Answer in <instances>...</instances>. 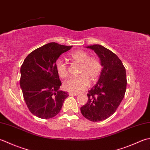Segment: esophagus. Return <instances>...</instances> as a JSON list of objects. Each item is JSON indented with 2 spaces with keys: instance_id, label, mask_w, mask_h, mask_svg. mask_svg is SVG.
<instances>
[{
  "instance_id": "34e87169",
  "label": "esophagus",
  "mask_w": 150,
  "mask_h": 150,
  "mask_svg": "<svg viewBox=\"0 0 150 150\" xmlns=\"http://www.w3.org/2000/svg\"><path fill=\"white\" fill-rule=\"evenodd\" d=\"M69 96H77L78 93H69Z\"/></svg>"
}]
</instances>
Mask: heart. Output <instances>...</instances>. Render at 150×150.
Listing matches in <instances>:
<instances>
[{
    "label": "heart",
    "instance_id": "obj_1",
    "mask_svg": "<svg viewBox=\"0 0 150 150\" xmlns=\"http://www.w3.org/2000/svg\"><path fill=\"white\" fill-rule=\"evenodd\" d=\"M71 59L81 64L77 77H72L63 83L64 89L71 93H78L87 88L92 81L97 80L102 71V64L98 58L90 57L87 52L78 50L70 54ZM56 69L58 76L65 78L69 74L68 69L65 62L58 59L56 62Z\"/></svg>",
    "mask_w": 150,
    "mask_h": 150
}]
</instances>
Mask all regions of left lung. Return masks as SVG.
<instances>
[{"mask_svg": "<svg viewBox=\"0 0 150 150\" xmlns=\"http://www.w3.org/2000/svg\"><path fill=\"white\" fill-rule=\"evenodd\" d=\"M98 56L102 71L98 81L88 91V102L80 108L83 117L92 122L105 120L114 113L126 91L125 67L112 52L100 45L87 47Z\"/></svg>", "mask_w": 150, "mask_h": 150, "instance_id": "8db88e82", "label": "left lung"}]
</instances>
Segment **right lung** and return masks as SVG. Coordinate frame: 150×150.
<instances>
[{"mask_svg": "<svg viewBox=\"0 0 150 150\" xmlns=\"http://www.w3.org/2000/svg\"><path fill=\"white\" fill-rule=\"evenodd\" d=\"M72 46L50 42L28 55L21 67L20 85L26 104L40 118H51L59 113L68 93L59 91L62 85L56 69L61 54Z\"/></svg>", "mask_w": 150, "mask_h": 150, "instance_id": "add662e5", "label": "right lung"}]
</instances>
